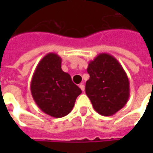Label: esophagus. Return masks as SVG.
<instances>
[{
	"label": "esophagus",
	"instance_id": "obj_1",
	"mask_svg": "<svg viewBox=\"0 0 153 153\" xmlns=\"http://www.w3.org/2000/svg\"><path fill=\"white\" fill-rule=\"evenodd\" d=\"M79 88H81L82 91H84V90H85V86L83 85V84H80Z\"/></svg>",
	"mask_w": 153,
	"mask_h": 153
}]
</instances>
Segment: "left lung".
Segmentation results:
<instances>
[{
  "mask_svg": "<svg viewBox=\"0 0 153 153\" xmlns=\"http://www.w3.org/2000/svg\"><path fill=\"white\" fill-rule=\"evenodd\" d=\"M86 94L94 109L102 116H112L123 108L129 98V81L125 71L112 55L102 53L89 62Z\"/></svg>",
  "mask_w": 153,
  "mask_h": 153,
  "instance_id": "1",
  "label": "left lung"
}]
</instances>
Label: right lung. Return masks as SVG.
Returning a JSON list of instances; mask_svg holds the SVG:
<instances>
[{"label":"right lung","instance_id":"1","mask_svg":"<svg viewBox=\"0 0 153 153\" xmlns=\"http://www.w3.org/2000/svg\"><path fill=\"white\" fill-rule=\"evenodd\" d=\"M61 58L54 53L38 63L30 82L32 97L39 108L53 117H63L73 108L82 90L61 69Z\"/></svg>","mask_w":153,"mask_h":153}]
</instances>
